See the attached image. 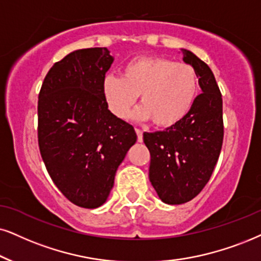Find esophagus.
<instances>
[{
  "label": "esophagus",
  "mask_w": 261,
  "mask_h": 261,
  "mask_svg": "<svg viewBox=\"0 0 261 261\" xmlns=\"http://www.w3.org/2000/svg\"><path fill=\"white\" fill-rule=\"evenodd\" d=\"M136 134H137V141L138 142H143V133L140 128H136Z\"/></svg>",
  "instance_id": "1"
}]
</instances>
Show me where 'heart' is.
I'll list each match as a JSON object with an SVG mask.
<instances>
[{"instance_id": "1", "label": "heart", "mask_w": 261, "mask_h": 261, "mask_svg": "<svg viewBox=\"0 0 261 261\" xmlns=\"http://www.w3.org/2000/svg\"><path fill=\"white\" fill-rule=\"evenodd\" d=\"M199 82L190 65L160 57L128 61L123 75L108 73L102 79V95L115 117L126 119L137 95L141 103L134 117L153 119L156 126L169 127L187 117L196 100Z\"/></svg>"}]
</instances>
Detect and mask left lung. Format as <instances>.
<instances>
[{
    "instance_id": "1",
    "label": "left lung",
    "mask_w": 261,
    "mask_h": 261,
    "mask_svg": "<svg viewBox=\"0 0 261 261\" xmlns=\"http://www.w3.org/2000/svg\"><path fill=\"white\" fill-rule=\"evenodd\" d=\"M183 61L196 72L202 94L179 123L144 133L150 151L149 180L165 203L194 199L210 180L222 150L223 100L213 72L194 53L180 49Z\"/></svg>"
}]
</instances>
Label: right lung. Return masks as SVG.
Wrapping results in <instances>:
<instances>
[{
	"instance_id": "1",
	"label": "right lung",
	"mask_w": 261,
	"mask_h": 261,
	"mask_svg": "<svg viewBox=\"0 0 261 261\" xmlns=\"http://www.w3.org/2000/svg\"><path fill=\"white\" fill-rule=\"evenodd\" d=\"M114 58L107 48L78 49L53 65L38 96V144L58 189L84 208L106 202L133 125L108 110L102 79Z\"/></svg>"
}]
</instances>
